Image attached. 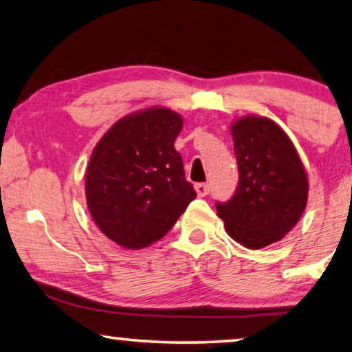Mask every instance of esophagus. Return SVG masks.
Returning a JSON list of instances; mask_svg holds the SVG:
<instances>
[{
	"instance_id": "obj_1",
	"label": "esophagus",
	"mask_w": 352,
	"mask_h": 352,
	"mask_svg": "<svg viewBox=\"0 0 352 352\" xmlns=\"http://www.w3.org/2000/svg\"><path fill=\"white\" fill-rule=\"evenodd\" d=\"M194 190H196L199 197H206L210 191V186L207 185V183H197V185L194 186Z\"/></svg>"
}]
</instances>
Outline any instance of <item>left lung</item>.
I'll use <instances>...</instances> for the list:
<instances>
[{
  "label": "left lung",
  "mask_w": 352,
  "mask_h": 352,
  "mask_svg": "<svg viewBox=\"0 0 352 352\" xmlns=\"http://www.w3.org/2000/svg\"><path fill=\"white\" fill-rule=\"evenodd\" d=\"M240 180L226 204H217L230 239L259 250L280 242L296 226L308 201V175L281 126L261 115L230 124Z\"/></svg>",
  "instance_id": "obj_1"
}]
</instances>
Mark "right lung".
I'll return each instance as SVG.
<instances>
[{
  "label": "right lung",
  "mask_w": 352,
  "mask_h": 352,
  "mask_svg": "<svg viewBox=\"0 0 352 352\" xmlns=\"http://www.w3.org/2000/svg\"><path fill=\"white\" fill-rule=\"evenodd\" d=\"M175 110L153 106L124 115L93 148L85 199L99 230L126 250L158 242L196 197L174 142Z\"/></svg>",
  "instance_id": "1"
}]
</instances>
